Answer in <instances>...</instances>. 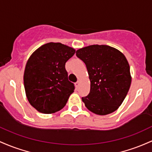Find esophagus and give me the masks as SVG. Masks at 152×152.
<instances>
[{
    "label": "esophagus",
    "mask_w": 152,
    "mask_h": 152,
    "mask_svg": "<svg viewBox=\"0 0 152 152\" xmlns=\"http://www.w3.org/2000/svg\"><path fill=\"white\" fill-rule=\"evenodd\" d=\"M79 85H80V81H77V83H75V85H76L77 88H78V86H79Z\"/></svg>",
    "instance_id": "34e87169"
}]
</instances>
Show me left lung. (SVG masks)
<instances>
[{
	"instance_id": "left-lung-1",
	"label": "left lung",
	"mask_w": 152,
	"mask_h": 152,
	"mask_svg": "<svg viewBox=\"0 0 152 152\" xmlns=\"http://www.w3.org/2000/svg\"><path fill=\"white\" fill-rule=\"evenodd\" d=\"M76 55L85 62L90 81L89 94L82 98L85 107L100 115L115 111L131 83L130 66L125 55L114 47L98 44L79 49Z\"/></svg>"
}]
</instances>
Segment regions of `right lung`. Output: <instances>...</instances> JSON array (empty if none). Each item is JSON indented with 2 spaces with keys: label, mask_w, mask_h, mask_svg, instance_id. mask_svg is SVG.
<instances>
[{
  "label": "right lung",
  "mask_w": 152,
  "mask_h": 152,
  "mask_svg": "<svg viewBox=\"0 0 152 152\" xmlns=\"http://www.w3.org/2000/svg\"><path fill=\"white\" fill-rule=\"evenodd\" d=\"M75 53L72 47L49 42L36 49L28 58L23 83L26 98L37 111L54 113L66 105L75 86L68 80L65 63Z\"/></svg>",
  "instance_id": "1"
}]
</instances>
